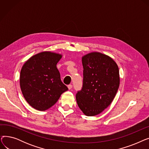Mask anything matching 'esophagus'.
<instances>
[{
    "label": "esophagus",
    "instance_id": "obj_1",
    "mask_svg": "<svg viewBox=\"0 0 149 149\" xmlns=\"http://www.w3.org/2000/svg\"><path fill=\"white\" fill-rule=\"evenodd\" d=\"M68 89L70 90V89H71L72 88V84H69L68 86Z\"/></svg>",
    "mask_w": 149,
    "mask_h": 149
}]
</instances>
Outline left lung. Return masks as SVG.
<instances>
[{"mask_svg":"<svg viewBox=\"0 0 149 149\" xmlns=\"http://www.w3.org/2000/svg\"><path fill=\"white\" fill-rule=\"evenodd\" d=\"M83 86L77 91L78 106L87 116L102 112L111 104L120 86L119 69L112 58L99 52L82 58Z\"/></svg>","mask_w":149,"mask_h":149,"instance_id":"8db88e82","label":"left lung"}]
</instances>
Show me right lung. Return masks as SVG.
<instances>
[{"mask_svg": "<svg viewBox=\"0 0 149 149\" xmlns=\"http://www.w3.org/2000/svg\"><path fill=\"white\" fill-rule=\"evenodd\" d=\"M61 58L58 54L42 52L31 57L22 68V92L28 104L37 110L49 109L68 90L61 81L56 66Z\"/></svg>", "mask_w": 149, "mask_h": 149, "instance_id": "add662e5", "label": "right lung"}]
</instances>
